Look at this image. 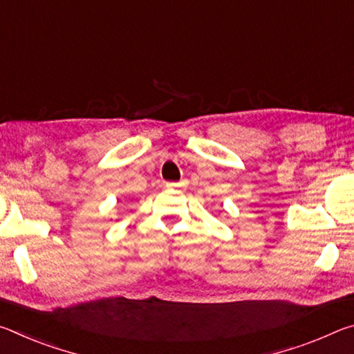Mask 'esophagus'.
<instances>
[{"mask_svg": "<svg viewBox=\"0 0 354 354\" xmlns=\"http://www.w3.org/2000/svg\"><path fill=\"white\" fill-rule=\"evenodd\" d=\"M187 185V181L183 179V181H178V183H165V187L167 189H179V187H185Z\"/></svg>", "mask_w": 354, "mask_h": 354, "instance_id": "esophagus-1", "label": "esophagus"}]
</instances>
